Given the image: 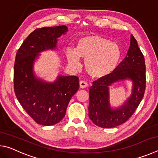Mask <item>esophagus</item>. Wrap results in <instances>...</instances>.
<instances>
[{"mask_svg":"<svg viewBox=\"0 0 158 158\" xmlns=\"http://www.w3.org/2000/svg\"><path fill=\"white\" fill-rule=\"evenodd\" d=\"M79 85L81 89H85V88H86L88 85H89V84L84 81H81L79 82Z\"/></svg>","mask_w":158,"mask_h":158,"instance_id":"obj_1","label":"esophagus"}]
</instances>
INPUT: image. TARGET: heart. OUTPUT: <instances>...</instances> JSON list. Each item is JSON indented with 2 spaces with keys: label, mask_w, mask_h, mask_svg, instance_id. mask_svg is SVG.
Returning <instances> with one entry per match:
<instances>
[{
  "label": "heart",
  "mask_w": 158,
  "mask_h": 158,
  "mask_svg": "<svg viewBox=\"0 0 158 158\" xmlns=\"http://www.w3.org/2000/svg\"><path fill=\"white\" fill-rule=\"evenodd\" d=\"M66 56L69 65L74 68L79 67V58L85 60L88 74L94 78H103L116 69L121 52L117 44L104 37L92 35L79 39L75 49L66 50Z\"/></svg>",
  "instance_id": "heart-1"
}]
</instances>
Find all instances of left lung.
Wrapping results in <instances>:
<instances>
[{"instance_id":"obj_1","label":"left lung","mask_w":158,"mask_h":158,"mask_svg":"<svg viewBox=\"0 0 158 158\" xmlns=\"http://www.w3.org/2000/svg\"><path fill=\"white\" fill-rule=\"evenodd\" d=\"M130 78L133 83V93L123 106L114 110L109 104L108 87L115 82ZM146 65L137 42L131 35L130 46L124 60L113 73L93 82L89 90V116L95 125L111 128L124 123L135 113L146 89Z\"/></svg>"}]
</instances>
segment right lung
Segmentation results:
<instances>
[{"instance_id": "obj_1", "label": "right lung", "mask_w": 158, "mask_h": 158, "mask_svg": "<svg viewBox=\"0 0 158 158\" xmlns=\"http://www.w3.org/2000/svg\"><path fill=\"white\" fill-rule=\"evenodd\" d=\"M68 32L65 26L37 28L29 35L16 54L14 89L18 101L37 124L49 126L65 116L71 98L79 87L77 76H58L53 83L35 77L34 60L38 53L56 47L57 38Z\"/></svg>"}]
</instances>
